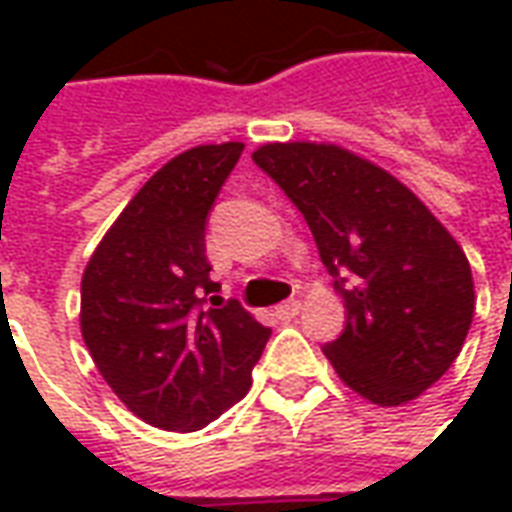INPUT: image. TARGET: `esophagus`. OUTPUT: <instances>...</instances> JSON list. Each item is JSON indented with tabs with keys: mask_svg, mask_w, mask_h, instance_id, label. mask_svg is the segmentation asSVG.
Segmentation results:
<instances>
[{
	"mask_svg": "<svg viewBox=\"0 0 512 512\" xmlns=\"http://www.w3.org/2000/svg\"><path fill=\"white\" fill-rule=\"evenodd\" d=\"M299 310H301L299 301L290 299V301H282V304H279L277 315L279 318H296V315H299Z\"/></svg>",
	"mask_w": 512,
	"mask_h": 512,
	"instance_id": "34e87169",
	"label": "esophagus"
}]
</instances>
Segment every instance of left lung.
Listing matches in <instances>:
<instances>
[{
	"mask_svg": "<svg viewBox=\"0 0 512 512\" xmlns=\"http://www.w3.org/2000/svg\"><path fill=\"white\" fill-rule=\"evenodd\" d=\"M255 164L310 224L343 296L345 329L323 348L334 373L376 406L439 381L474 318L472 266L406 183L334 142H266Z\"/></svg>",
	"mask_w": 512,
	"mask_h": 512,
	"instance_id": "1",
	"label": "left lung"
}]
</instances>
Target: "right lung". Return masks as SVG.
I'll list each match as a JSON object with an SVG mask.
<instances>
[{"label": "right lung", "mask_w": 512, "mask_h": 512, "mask_svg": "<svg viewBox=\"0 0 512 512\" xmlns=\"http://www.w3.org/2000/svg\"><path fill=\"white\" fill-rule=\"evenodd\" d=\"M241 150L222 142L169 158L84 268V345L123 406L153 428L191 433L222 417L249 392L271 334L213 296L219 282L205 257V219Z\"/></svg>", "instance_id": "obj_1"}]
</instances>
